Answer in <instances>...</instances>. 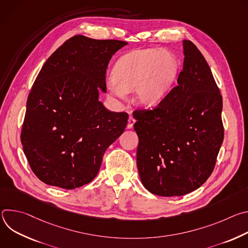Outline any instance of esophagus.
<instances>
[{"label": "esophagus", "mask_w": 248, "mask_h": 248, "mask_svg": "<svg viewBox=\"0 0 248 248\" xmlns=\"http://www.w3.org/2000/svg\"><path fill=\"white\" fill-rule=\"evenodd\" d=\"M134 123H135V120L132 117H129L128 122H127V128H132Z\"/></svg>", "instance_id": "obj_1"}]
</instances>
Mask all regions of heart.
I'll use <instances>...</instances> for the list:
<instances>
[{"label": "heart", "instance_id": "b5f03b06", "mask_svg": "<svg viewBox=\"0 0 248 248\" xmlns=\"http://www.w3.org/2000/svg\"><path fill=\"white\" fill-rule=\"evenodd\" d=\"M176 67L175 59L166 51L135 50L118 61L110 87L120 98L134 90L137 104L152 107L165 96L175 77Z\"/></svg>", "mask_w": 248, "mask_h": 248}]
</instances>
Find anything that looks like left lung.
<instances>
[{"label": "left lung", "instance_id": "1", "mask_svg": "<svg viewBox=\"0 0 248 248\" xmlns=\"http://www.w3.org/2000/svg\"><path fill=\"white\" fill-rule=\"evenodd\" d=\"M178 85L150 110L137 109L136 162L145 188L181 196L200 187L213 172L224 140L223 99L205 58L184 41Z\"/></svg>", "mask_w": 248, "mask_h": 248}]
</instances>
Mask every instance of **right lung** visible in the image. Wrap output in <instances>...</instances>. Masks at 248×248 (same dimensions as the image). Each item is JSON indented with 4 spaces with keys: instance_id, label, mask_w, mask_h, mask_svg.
<instances>
[{
    "instance_id": "right-lung-1",
    "label": "right lung",
    "mask_w": 248,
    "mask_h": 248,
    "mask_svg": "<svg viewBox=\"0 0 248 248\" xmlns=\"http://www.w3.org/2000/svg\"><path fill=\"white\" fill-rule=\"evenodd\" d=\"M127 43L76 36L46 61L27 98L20 140L29 166L46 185L74 189L97 175L105 151L124 132L127 113L98 100L112 56Z\"/></svg>"
}]
</instances>
